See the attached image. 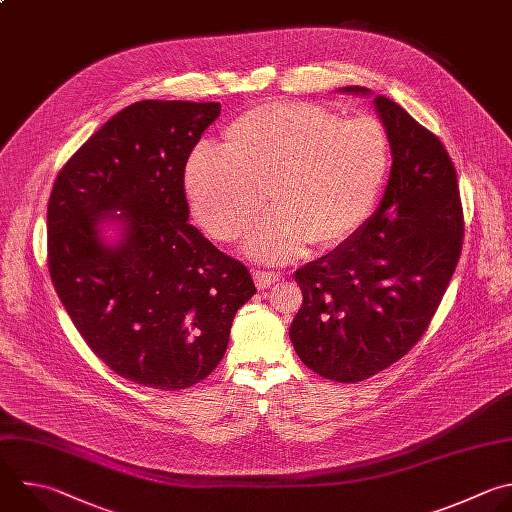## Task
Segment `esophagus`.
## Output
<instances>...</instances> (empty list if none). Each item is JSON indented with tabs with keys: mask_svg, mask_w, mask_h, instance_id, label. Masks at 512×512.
Listing matches in <instances>:
<instances>
[{
	"mask_svg": "<svg viewBox=\"0 0 512 512\" xmlns=\"http://www.w3.org/2000/svg\"><path fill=\"white\" fill-rule=\"evenodd\" d=\"M253 279H255V285H257L259 289H269L271 285H275L277 281H281V275H279V273H273V271L255 269V271H253Z\"/></svg>",
	"mask_w": 512,
	"mask_h": 512,
	"instance_id": "34e87169",
	"label": "esophagus"
}]
</instances>
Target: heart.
<instances>
[{
  "label": "heart",
  "mask_w": 512,
  "mask_h": 512,
  "mask_svg": "<svg viewBox=\"0 0 512 512\" xmlns=\"http://www.w3.org/2000/svg\"><path fill=\"white\" fill-rule=\"evenodd\" d=\"M390 170V142L374 118L339 120L307 102H269L241 114L223 150L197 146L185 164L195 217L219 241L245 243L249 257L281 263L311 243L331 251L368 221Z\"/></svg>",
  "instance_id": "1"
}]
</instances>
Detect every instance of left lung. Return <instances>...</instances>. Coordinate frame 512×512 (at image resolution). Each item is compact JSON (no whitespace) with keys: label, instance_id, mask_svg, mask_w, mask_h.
<instances>
[{"label":"left lung","instance_id":"obj_1","mask_svg":"<svg viewBox=\"0 0 512 512\" xmlns=\"http://www.w3.org/2000/svg\"><path fill=\"white\" fill-rule=\"evenodd\" d=\"M372 96L364 86L339 88ZM392 150L384 197L342 247L303 265L289 337L299 360L333 382H362L424 335L462 249L456 170L442 142L402 106L374 96Z\"/></svg>","mask_w":512,"mask_h":512}]
</instances>
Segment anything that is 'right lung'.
<instances>
[{"label":"right lung","mask_w":512,"mask_h":512,"mask_svg":"<svg viewBox=\"0 0 512 512\" xmlns=\"http://www.w3.org/2000/svg\"><path fill=\"white\" fill-rule=\"evenodd\" d=\"M219 114V102H134L78 148L50 195L56 293L90 350L146 388L205 380L257 291L241 261L189 225L185 164Z\"/></svg>","instance_id":"1"}]
</instances>
